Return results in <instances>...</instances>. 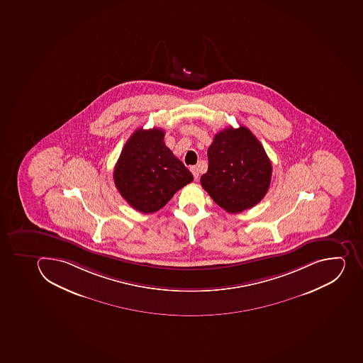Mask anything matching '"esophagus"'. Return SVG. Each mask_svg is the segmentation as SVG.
Returning a JSON list of instances; mask_svg holds the SVG:
<instances>
[{"label":"esophagus","mask_w":363,"mask_h":363,"mask_svg":"<svg viewBox=\"0 0 363 363\" xmlns=\"http://www.w3.org/2000/svg\"><path fill=\"white\" fill-rule=\"evenodd\" d=\"M189 170L192 172L193 177H194V179H198L199 178V170L196 167H189Z\"/></svg>","instance_id":"obj_1"}]
</instances>
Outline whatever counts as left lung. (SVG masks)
Instances as JSON below:
<instances>
[{"instance_id": "1", "label": "left lung", "mask_w": 363, "mask_h": 363, "mask_svg": "<svg viewBox=\"0 0 363 363\" xmlns=\"http://www.w3.org/2000/svg\"><path fill=\"white\" fill-rule=\"evenodd\" d=\"M208 170L201 186L224 211L236 214L262 201L271 184L272 164L252 132L228 127L209 145Z\"/></svg>"}]
</instances>
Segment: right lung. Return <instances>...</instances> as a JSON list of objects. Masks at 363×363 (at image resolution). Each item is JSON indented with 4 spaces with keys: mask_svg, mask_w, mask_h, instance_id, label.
<instances>
[{
    "mask_svg": "<svg viewBox=\"0 0 363 363\" xmlns=\"http://www.w3.org/2000/svg\"><path fill=\"white\" fill-rule=\"evenodd\" d=\"M113 179L133 208L150 214L164 207L193 176L165 145L164 130L139 128L123 147Z\"/></svg>",
    "mask_w": 363,
    "mask_h": 363,
    "instance_id": "right-lung-1",
    "label": "right lung"
}]
</instances>
